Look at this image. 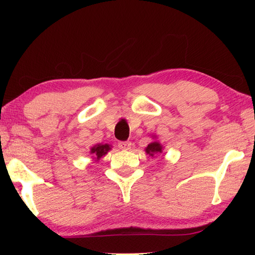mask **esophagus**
<instances>
[{
    "mask_svg": "<svg viewBox=\"0 0 255 255\" xmlns=\"http://www.w3.org/2000/svg\"><path fill=\"white\" fill-rule=\"evenodd\" d=\"M130 145H131L130 141H119L118 142V147L123 150H129L130 149Z\"/></svg>",
    "mask_w": 255,
    "mask_h": 255,
    "instance_id": "obj_1",
    "label": "esophagus"
}]
</instances>
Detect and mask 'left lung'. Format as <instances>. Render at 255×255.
<instances>
[{"label":"left lung","mask_w":255,"mask_h":255,"mask_svg":"<svg viewBox=\"0 0 255 255\" xmlns=\"http://www.w3.org/2000/svg\"><path fill=\"white\" fill-rule=\"evenodd\" d=\"M145 152H147L148 154H150L151 156H153L154 153H158V152H162V147L160 145L159 142H152L148 144V147L145 148Z\"/></svg>","instance_id":"left-lung-1"}]
</instances>
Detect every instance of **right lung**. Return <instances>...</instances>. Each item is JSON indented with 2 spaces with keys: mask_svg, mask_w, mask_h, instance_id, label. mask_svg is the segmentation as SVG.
Masks as SVG:
<instances>
[{
  "mask_svg": "<svg viewBox=\"0 0 255 255\" xmlns=\"http://www.w3.org/2000/svg\"><path fill=\"white\" fill-rule=\"evenodd\" d=\"M108 150H111L110 144H97L91 149V153L94 154V156H96L95 159L99 160L103 155L107 153Z\"/></svg>",
  "mask_w": 255,
  "mask_h": 255,
  "instance_id": "right-lung-1",
  "label": "right lung"
}]
</instances>
